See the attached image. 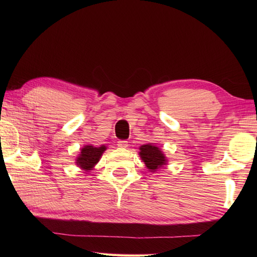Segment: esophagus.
Instances as JSON below:
<instances>
[{
	"mask_svg": "<svg viewBox=\"0 0 257 257\" xmlns=\"http://www.w3.org/2000/svg\"><path fill=\"white\" fill-rule=\"evenodd\" d=\"M118 147L119 148H127L128 147V141H125V140H120V141H118Z\"/></svg>",
	"mask_w": 257,
	"mask_h": 257,
	"instance_id": "obj_1",
	"label": "esophagus"
}]
</instances>
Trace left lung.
<instances>
[{"label":"left lung","mask_w":257,"mask_h":257,"mask_svg":"<svg viewBox=\"0 0 257 257\" xmlns=\"http://www.w3.org/2000/svg\"><path fill=\"white\" fill-rule=\"evenodd\" d=\"M139 156L150 172H156L167 165V158L160 148L152 144L140 147Z\"/></svg>","instance_id":"1"}]
</instances>
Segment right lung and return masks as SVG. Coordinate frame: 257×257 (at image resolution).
<instances>
[{"label": "right lung", "mask_w": 257, "mask_h": 257, "mask_svg": "<svg viewBox=\"0 0 257 257\" xmlns=\"http://www.w3.org/2000/svg\"><path fill=\"white\" fill-rule=\"evenodd\" d=\"M107 147L102 145L100 147H94V146H85L81 148L80 154L76 159V165L80 169L88 172L92 170V168L96 166V163L99 161L103 152L106 151Z\"/></svg>", "instance_id": "add662e5"}]
</instances>
